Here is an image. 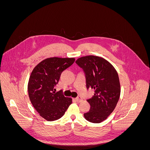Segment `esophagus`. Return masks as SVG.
<instances>
[{"label":"esophagus","instance_id":"obj_1","mask_svg":"<svg viewBox=\"0 0 150 150\" xmlns=\"http://www.w3.org/2000/svg\"><path fill=\"white\" fill-rule=\"evenodd\" d=\"M75 100H76L77 102H78V103H81V102L83 101V99L82 98H81V97H78V98H75Z\"/></svg>","mask_w":150,"mask_h":150}]
</instances>
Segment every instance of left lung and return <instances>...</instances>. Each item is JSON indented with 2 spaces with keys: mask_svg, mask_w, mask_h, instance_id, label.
<instances>
[{
  "mask_svg": "<svg viewBox=\"0 0 150 150\" xmlns=\"http://www.w3.org/2000/svg\"><path fill=\"white\" fill-rule=\"evenodd\" d=\"M76 64L86 74V87L94 89V96L87 100L91 108L84 114L86 120L100 123L108 118L118 102L121 86L115 68L105 59L96 56L79 57Z\"/></svg>",
  "mask_w": 150,
  "mask_h": 150,
  "instance_id": "1",
  "label": "left lung"
}]
</instances>
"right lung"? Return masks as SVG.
<instances>
[{"instance_id": "1", "label": "right lung", "mask_w": 150, "mask_h": 150, "mask_svg": "<svg viewBox=\"0 0 150 150\" xmlns=\"http://www.w3.org/2000/svg\"><path fill=\"white\" fill-rule=\"evenodd\" d=\"M74 57H53L45 59L31 72L28 83L30 101L39 115L48 121H55L64 115L72 98L54 90L63 71L71 66Z\"/></svg>"}]
</instances>
